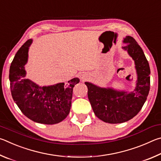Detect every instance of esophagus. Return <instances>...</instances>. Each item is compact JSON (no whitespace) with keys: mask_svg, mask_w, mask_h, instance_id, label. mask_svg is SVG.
Instances as JSON below:
<instances>
[{"mask_svg":"<svg viewBox=\"0 0 161 161\" xmlns=\"http://www.w3.org/2000/svg\"><path fill=\"white\" fill-rule=\"evenodd\" d=\"M80 79H81V81H84L85 80H86L87 76H86V75H84V74H81V75H80Z\"/></svg>","mask_w":161,"mask_h":161,"instance_id":"obj_1","label":"esophagus"}]
</instances>
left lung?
Here are the masks:
<instances>
[{"label":"left lung","instance_id":"8db88e82","mask_svg":"<svg viewBox=\"0 0 161 161\" xmlns=\"http://www.w3.org/2000/svg\"><path fill=\"white\" fill-rule=\"evenodd\" d=\"M123 42L126 45L122 48L127 51L135 62L137 81L133 92L103 88L85 82L95 115L106 123H124L133 118L142 108L150 90L151 70L143 50L130 36L125 37Z\"/></svg>","mask_w":161,"mask_h":161}]
</instances>
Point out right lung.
Returning a JSON list of instances; mask_svg holds the SVG:
<instances>
[{
	"label": "right lung",
	"mask_w": 161,
	"mask_h": 161,
	"mask_svg": "<svg viewBox=\"0 0 161 161\" xmlns=\"http://www.w3.org/2000/svg\"><path fill=\"white\" fill-rule=\"evenodd\" d=\"M32 42L30 39L22 45L10 64L9 80L13 99L22 113L32 121L43 124H58L69 113L73 88L80 79L44 86L26 79L25 65Z\"/></svg>",
	"instance_id": "right-lung-1"
}]
</instances>
